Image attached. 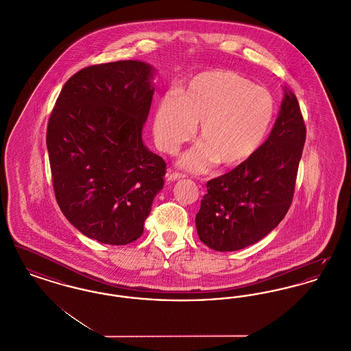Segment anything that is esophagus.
I'll use <instances>...</instances> for the list:
<instances>
[{
    "mask_svg": "<svg viewBox=\"0 0 351 351\" xmlns=\"http://www.w3.org/2000/svg\"><path fill=\"white\" fill-rule=\"evenodd\" d=\"M185 178V175L183 173H179V172H168L167 173V179L169 182H175V180H178V179H183Z\"/></svg>",
    "mask_w": 351,
    "mask_h": 351,
    "instance_id": "obj_1",
    "label": "esophagus"
}]
</instances>
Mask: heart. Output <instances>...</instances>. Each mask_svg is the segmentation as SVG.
<instances>
[{
  "label": "heart",
  "mask_w": 351,
  "mask_h": 351,
  "mask_svg": "<svg viewBox=\"0 0 351 351\" xmlns=\"http://www.w3.org/2000/svg\"><path fill=\"white\" fill-rule=\"evenodd\" d=\"M275 104L266 88L228 69L202 71L156 106L154 134L160 150L173 154L199 125V139L179 165L204 172L215 162L232 167L246 162L271 129Z\"/></svg>",
  "instance_id": "obj_1"
}]
</instances>
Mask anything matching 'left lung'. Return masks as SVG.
Here are the masks:
<instances>
[{
  "label": "left lung",
  "mask_w": 351,
  "mask_h": 351,
  "mask_svg": "<svg viewBox=\"0 0 351 351\" xmlns=\"http://www.w3.org/2000/svg\"><path fill=\"white\" fill-rule=\"evenodd\" d=\"M305 136L299 101L285 88L267 141L246 162L206 183L196 215L202 243L241 250L279 225L292 204Z\"/></svg>",
  "instance_id": "1"
}]
</instances>
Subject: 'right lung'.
Segmentation results:
<instances>
[{"label": "right lung", "mask_w": 351, "mask_h": 351, "mask_svg": "<svg viewBox=\"0 0 351 351\" xmlns=\"http://www.w3.org/2000/svg\"><path fill=\"white\" fill-rule=\"evenodd\" d=\"M154 68L139 60L96 64L64 84L47 126L55 197L88 238L128 245L143 233L166 162L142 141Z\"/></svg>", "instance_id": "1"}]
</instances>
